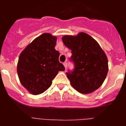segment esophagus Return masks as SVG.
I'll list each match as a JSON object with an SVG mask.
<instances>
[{"label": "esophagus", "instance_id": "1", "mask_svg": "<svg viewBox=\"0 0 126 126\" xmlns=\"http://www.w3.org/2000/svg\"><path fill=\"white\" fill-rule=\"evenodd\" d=\"M63 65H64V67H65V68L66 69L67 68V62H64V64H63Z\"/></svg>", "mask_w": 126, "mask_h": 126}]
</instances>
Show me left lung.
I'll return each mask as SVG.
<instances>
[{
	"label": "left lung",
	"mask_w": 126,
	"mask_h": 126,
	"mask_svg": "<svg viewBox=\"0 0 126 126\" xmlns=\"http://www.w3.org/2000/svg\"><path fill=\"white\" fill-rule=\"evenodd\" d=\"M62 40L71 50V59L75 66L74 71L66 73L72 86L83 94L99 88L106 78L109 65L107 57L98 43L83 32L76 36L65 35Z\"/></svg>",
	"instance_id": "1"
}]
</instances>
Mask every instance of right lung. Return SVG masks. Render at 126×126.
I'll return each instance as SVG.
<instances>
[{
    "instance_id": "obj_1",
    "label": "right lung",
    "mask_w": 126,
    "mask_h": 126,
    "mask_svg": "<svg viewBox=\"0 0 126 126\" xmlns=\"http://www.w3.org/2000/svg\"><path fill=\"white\" fill-rule=\"evenodd\" d=\"M57 37L45 33L38 36L22 51L17 72L20 83L33 94L45 92L59 71L65 70L55 49Z\"/></svg>"
}]
</instances>
